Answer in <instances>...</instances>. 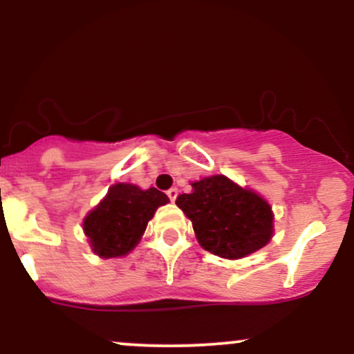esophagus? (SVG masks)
I'll use <instances>...</instances> for the list:
<instances>
[{
	"label": "esophagus",
	"instance_id": "obj_1",
	"mask_svg": "<svg viewBox=\"0 0 354 354\" xmlns=\"http://www.w3.org/2000/svg\"><path fill=\"white\" fill-rule=\"evenodd\" d=\"M166 194H168V198H169V200L174 201V200H176V198H178V189H176V188H171V189H168V191H166Z\"/></svg>",
	"mask_w": 354,
	"mask_h": 354
}]
</instances>
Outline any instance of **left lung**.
Here are the masks:
<instances>
[{
	"label": "left lung",
	"instance_id": "obj_1",
	"mask_svg": "<svg viewBox=\"0 0 354 354\" xmlns=\"http://www.w3.org/2000/svg\"><path fill=\"white\" fill-rule=\"evenodd\" d=\"M176 205L193 223L198 243L209 253L238 259L266 246L273 236V211L254 191L223 174L191 183Z\"/></svg>",
	"mask_w": 354,
	"mask_h": 354
}]
</instances>
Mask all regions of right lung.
Wrapping results in <instances>:
<instances>
[{
  "label": "right lung",
  "mask_w": 354,
  "mask_h": 354,
  "mask_svg": "<svg viewBox=\"0 0 354 354\" xmlns=\"http://www.w3.org/2000/svg\"><path fill=\"white\" fill-rule=\"evenodd\" d=\"M156 188L141 189L131 183H118L83 221L91 250L101 258L124 256L138 245L154 211L168 203Z\"/></svg>",
  "instance_id": "add662e5"
}]
</instances>
